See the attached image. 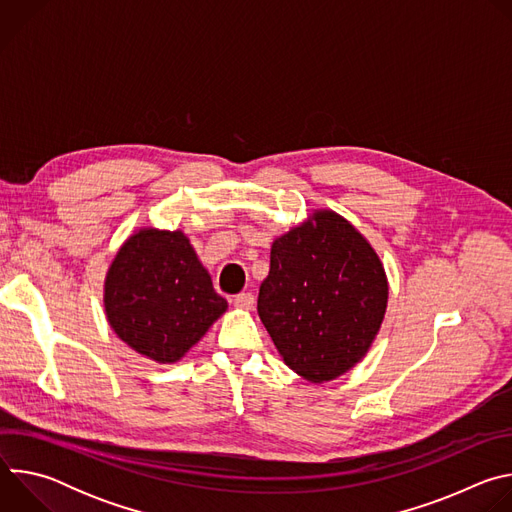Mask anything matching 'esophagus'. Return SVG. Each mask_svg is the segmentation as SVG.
Masks as SVG:
<instances>
[{"label": "esophagus", "instance_id": "obj_1", "mask_svg": "<svg viewBox=\"0 0 512 512\" xmlns=\"http://www.w3.org/2000/svg\"><path fill=\"white\" fill-rule=\"evenodd\" d=\"M233 304L239 310H251L255 306V296L251 294V291H243V294H237L233 298Z\"/></svg>", "mask_w": 512, "mask_h": 512}]
</instances>
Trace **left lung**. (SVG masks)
Wrapping results in <instances>:
<instances>
[{
	"mask_svg": "<svg viewBox=\"0 0 512 512\" xmlns=\"http://www.w3.org/2000/svg\"><path fill=\"white\" fill-rule=\"evenodd\" d=\"M387 298L385 269L369 241L340 214L318 210L273 241L257 312L287 367L324 383L367 354Z\"/></svg>",
	"mask_w": 512,
	"mask_h": 512,
	"instance_id": "1",
	"label": "left lung"
}]
</instances>
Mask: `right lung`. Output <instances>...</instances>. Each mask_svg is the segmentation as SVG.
Returning <instances> with one entry per match:
<instances>
[{"mask_svg":"<svg viewBox=\"0 0 512 512\" xmlns=\"http://www.w3.org/2000/svg\"><path fill=\"white\" fill-rule=\"evenodd\" d=\"M182 231L141 229L117 251L105 279V312L115 334L156 362L180 360L225 314Z\"/></svg>","mask_w":512,"mask_h":512,"instance_id":"right-lung-1","label":"right lung"}]
</instances>
